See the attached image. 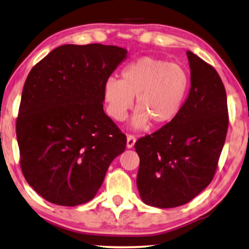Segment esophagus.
<instances>
[{"label": "esophagus", "mask_w": 249, "mask_h": 249, "mask_svg": "<svg viewBox=\"0 0 249 249\" xmlns=\"http://www.w3.org/2000/svg\"><path fill=\"white\" fill-rule=\"evenodd\" d=\"M135 142H136L135 136L127 135V141H126V146H127V148H132L133 146H134Z\"/></svg>", "instance_id": "obj_1"}]
</instances>
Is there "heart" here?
<instances>
[{
	"label": "heart",
	"mask_w": 249,
	"mask_h": 249,
	"mask_svg": "<svg viewBox=\"0 0 249 249\" xmlns=\"http://www.w3.org/2000/svg\"><path fill=\"white\" fill-rule=\"evenodd\" d=\"M190 88V76L182 65L154 57H141L125 66L121 79L110 77L103 87L107 112L115 121H124L133 106L131 125L146 128L150 122L162 126L172 122L182 108Z\"/></svg>",
	"instance_id": "heart-1"
}]
</instances>
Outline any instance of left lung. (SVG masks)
Returning a JSON list of instances; mask_svg holds the SVG:
<instances>
[{"instance_id":"8db88e82","label":"left lung","mask_w":249,"mask_h":249,"mask_svg":"<svg viewBox=\"0 0 249 249\" xmlns=\"http://www.w3.org/2000/svg\"><path fill=\"white\" fill-rule=\"evenodd\" d=\"M191 73L188 98L178 116L135 143L136 184L144 203L182 206L209 185L228 129L227 96L213 67L187 51Z\"/></svg>"}]
</instances>
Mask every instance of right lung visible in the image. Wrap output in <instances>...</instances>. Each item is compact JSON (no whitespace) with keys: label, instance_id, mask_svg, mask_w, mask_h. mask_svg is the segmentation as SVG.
<instances>
[{"label":"right lung","instance_id":"add662e5","mask_svg":"<svg viewBox=\"0 0 249 249\" xmlns=\"http://www.w3.org/2000/svg\"><path fill=\"white\" fill-rule=\"evenodd\" d=\"M127 50L65 44L38 62L25 80L17 139L27 182L51 203L88 202L126 136L104 112L103 87Z\"/></svg>","mask_w":249,"mask_h":249}]
</instances>
